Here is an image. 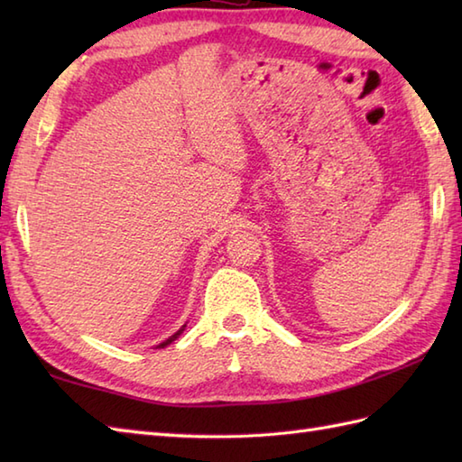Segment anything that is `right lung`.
Listing matches in <instances>:
<instances>
[{
    "instance_id": "obj_1",
    "label": "right lung",
    "mask_w": 462,
    "mask_h": 462,
    "mask_svg": "<svg viewBox=\"0 0 462 462\" xmlns=\"http://www.w3.org/2000/svg\"><path fill=\"white\" fill-rule=\"evenodd\" d=\"M184 328H186V323H184V326L179 329V331H176V333H172V336L169 337V339H164L162 343H159V346H156V349H161V347H166V346H171V343L176 339V337H179L180 336V333L184 331Z\"/></svg>"
}]
</instances>
